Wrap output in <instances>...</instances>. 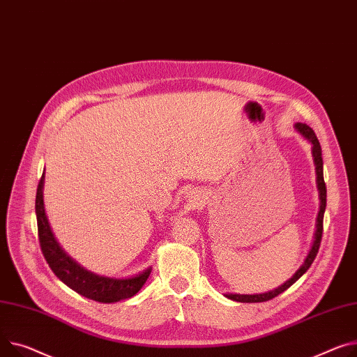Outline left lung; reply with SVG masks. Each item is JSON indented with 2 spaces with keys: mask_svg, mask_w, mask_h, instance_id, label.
<instances>
[{
  "mask_svg": "<svg viewBox=\"0 0 357 357\" xmlns=\"http://www.w3.org/2000/svg\"><path fill=\"white\" fill-rule=\"evenodd\" d=\"M296 129L313 145L312 151H313V158H314V165H316V174H317V188L320 191V211H319V217H317V228H316V234H314V243L312 245L310 252H308L304 264L297 270V273L287 280L284 284H281L280 287L268 291V293H263V294H225V297L234 300V301H240V303H263V301H268L274 297H277L278 294H281L282 291H286L289 287H291L293 284L308 270L310 266L313 264V261L319 252L320 248V243H321V235H323V218H324V211H326V198H327V189H326V183H324V176H323V158H321V146L320 142L314 133V130L312 128H308L305 123H297Z\"/></svg>",
  "mask_w": 357,
  "mask_h": 357,
  "instance_id": "8db88e82",
  "label": "left lung"
}]
</instances>
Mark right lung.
<instances>
[{
    "label": "right lung",
    "mask_w": 357,
    "mask_h": 357,
    "mask_svg": "<svg viewBox=\"0 0 357 357\" xmlns=\"http://www.w3.org/2000/svg\"><path fill=\"white\" fill-rule=\"evenodd\" d=\"M43 185H44V172L38 182L37 195H36V215H37V228L41 252L47 261L52 271L66 284L67 287L75 290L86 298L99 301V303H116L133 297L146 282L151 275L152 268H146L140 274L130 278H112L105 275H98L91 271H87L79 266L75 259H71L59 245L49 220L45 217L44 201H43Z\"/></svg>",
    "instance_id": "add662e5"
}]
</instances>
